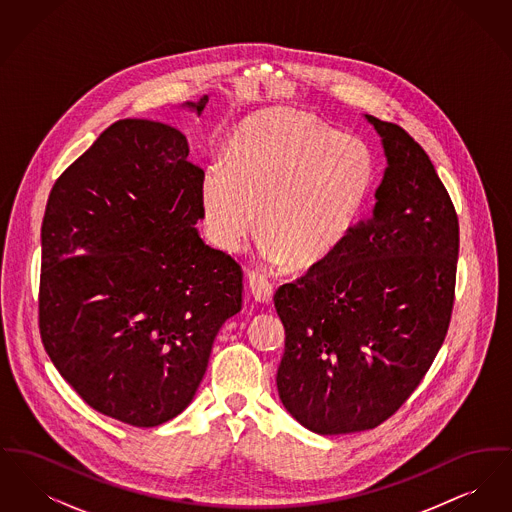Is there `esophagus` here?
Returning <instances> with one entry per match:
<instances>
[{
	"mask_svg": "<svg viewBox=\"0 0 512 512\" xmlns=\"http://www.w3.org/2000/svg\"><path fill=\"white\" fill-rule=\"evenodd\" d=\"M249 292L259 301V303H268L272 301V284L267 278L259 272H249Z\"/></svg>",
	"mask_w": 512,
	"mask_h": 512,
	"instance_id": "1",
	"label": "esophagus"
}]
</instances>
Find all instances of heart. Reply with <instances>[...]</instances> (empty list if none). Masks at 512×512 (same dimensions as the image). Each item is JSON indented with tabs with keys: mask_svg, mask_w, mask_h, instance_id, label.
<instances>
[{
	"mask_svg": "<svg viewBox=\"0 0 512 512\" xmlns=\"http://www.w3.org/2000/svg\"><path fill=\"white\" fill-rule=\"evenodd\" d=\"M376 180L366 142L301 109H267L240 122L224 165L201 186L205 220L226 251L244 247L255 226L270 263L315 267L340 247Z\"/></svg>",
	"mask_w": 512,
	"mask_h": 512,
	"instance_id": "heart-1",
	"label": "heart"
}]
</instances>
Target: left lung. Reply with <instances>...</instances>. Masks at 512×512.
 Masks as SVG:
<instances>
[{
	"label": "left lung",
	"instance_id": "1",
	"mask_svg": "<svg viewBox=\"0 0 512 512\" xmlns=\"http://www.w3.org/2000/svg\"><path fill=\"white\" fill-rule=\"evenodd\" d=\"M366 119L388 157L374 213L274 295L286 328L280 399L322 436L370 430L397 413L434 363L455 303V205L407 130Z\"/></svg>",
	"mask_w": 512,
	"mask_h": 512
}]
</instances>
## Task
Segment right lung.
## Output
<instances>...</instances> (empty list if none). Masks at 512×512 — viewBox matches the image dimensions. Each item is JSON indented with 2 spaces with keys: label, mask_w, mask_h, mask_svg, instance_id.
Listing matches in <instances>:
<instances>
[{
  "label": "right lung",
  "mask_w": 512,
  "mask_h": 512,
  "mask_svg": "<svg viewBox=\"0 0 512 512\" xmlns=\"http://www.w3.org/2000/svg\"><path fill=\"white\" fill-rule=\"evenodd\" d=\"M188 153L174 126L113 122L55 180L42 222L49 359L92 409L138 428L188 407L242 309V268L194 228L205 174Z\"/></svg>",
  "instance_id": "obj_1"
}]
</instances>
